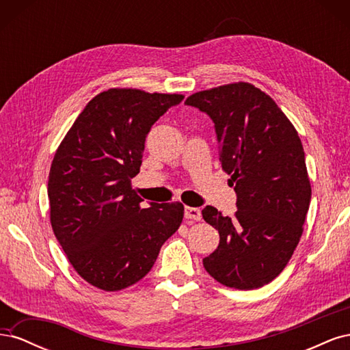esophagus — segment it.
Listing matches in <instances>:
<instances>
[{
	"mask_svg": "<svg viewBox=\"0 0 350 350\" xmlns=\"http://www.w3.org/2000/svg\"><path fill=\"white\" fill-rule=\"evenodd\" d=\"M184 215H185V219H189V220H200L201 219V211L197 207L187 206Z\"/></svg>",
	"mask_w": 350,
	"mask_h": 350,
	"instance_id": "34e87169",
	"label": "esophagus"
}]
</instances>
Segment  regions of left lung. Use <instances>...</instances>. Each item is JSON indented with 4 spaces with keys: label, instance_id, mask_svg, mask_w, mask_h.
<instances>
[{
    "label": "left lung",
    "instance_id": "obj_1",
    "mask_svg": "<svg viewBox=\"0 0 350 350\" xmlns=\"http://www.w3.org/2000/svg\"><path fill=\"white\" fill-rule=\"evenodd\" d=\"M185 103L213 120L221 169L237 193L232 217L211 206L201 211L220 235L204 269L228 288H261L289 262L310 208L298 131L269 94L245 81L197 92Z\"/></svg>",
    "mask_w": 350,
    "mask_h": 350
}]
</instances>
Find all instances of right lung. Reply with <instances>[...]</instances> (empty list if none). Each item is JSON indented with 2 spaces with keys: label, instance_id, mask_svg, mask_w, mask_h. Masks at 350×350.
<instances>
[{
  "label": "right lung",
  "instance_id": "1",
  "mask_svg": "<svg viewBox=\"0 0 350 350\" xmlns=\"http://www.w3.org/2000/svg\"><path fill=\"white\" fill-rule=\"evenodd\" d=\"M183 94L109 89L96 94L55 152L48 181L52 230L92 286L129 288L150 271L163 242L181 226V203H152L131 179L140 172L152 125Z\"/></svg>",
  "mask_w": 350,
  "mask_h": 350
}]
</instances>
